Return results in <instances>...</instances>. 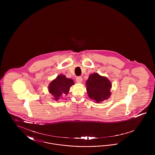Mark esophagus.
<instances>
[{
  "instance_id": "34e87169",
  "label": "esophagus",
  "mask_w": 155,
  "mask_h": 155,
  "mask_svg": "<svg viewBox=\"0 0 155 155\" xmlns=\"http://www.w3.org/2000/svg\"><path fill=\"white\" fill-rule=\"evenodd\" d=\"M76 81L77 83H81L82 82V78L81 77H77L76 78Z\"/></svg>"
}]
</instances>
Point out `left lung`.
I'll use <instances>...</instances> for the list:
<instances>
[{
  "mask_svg": "<svg viewBox=\"0 0 155 155\" xmlns=\"http://www.w3.org/2000/svg\"><path fill=\"white\" fill-rule=\"evenodd\" d=\"M86 85L89 97L97 103L108 99L110 96L111 84L106 77L97 73L91 74Z\"/></svg>",
  "mask_w": 155,
  "mask_h": 155,
  "instance_id": "8db88e82",
  "label": "left lung"
}]
</instances>
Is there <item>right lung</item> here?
Wrapping results in <instances>:
<instances>
[{
  "label": "right lung",
  "instance_id": "right-lung-1",
  "mask_svg": "<svg viewBox=\"0 0 155 155\" xmlns=\"http://www.w3.org/2000/svg\"><path fill=\"white\" fill-rule=\"evenodd\" d=\"M74 84L72 79L67 78L64 75H59L56 79L51 82L48 90L53 96V99L58 101L63 96L67 95L71 85Z\"/></svg>",
  "mask_w": 155,
  "mask_h": 155
}]
</instances>
